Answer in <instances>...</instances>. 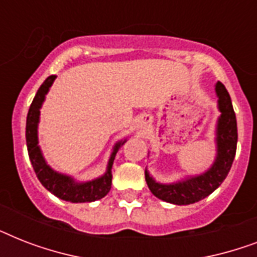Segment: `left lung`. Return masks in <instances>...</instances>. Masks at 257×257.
Instances as JSON below:
<instances>
[{"mask_svg": "<svg viewBox=\"0 0 257 257\" xmlns=\"http://www.w3.org/2000/svg\"><path fill=\"white\" fill-rule=\"evenodd\" d=\"M216 94L219 97L217 108L220 117L216 125V159L211 168L201 175L189 176L187 179L172 184L157 183L145 169V180L153 195L163 201L188 205L207 197L221 185L231 169L237 145V122L231 97L220 81L216 84Z\"/></svg>", "mask_w": 257, "mask_h": 257, "instance_id": "obj_1", "label": "left lung"}]
</instances>
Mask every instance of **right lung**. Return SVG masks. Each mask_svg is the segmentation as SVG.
I'll return each mask as SVG.
<instances>
[{"mask_svg":"<svg viewBox=\"0 0 257 257\" xmlns=\"http://www.w3.org/2000/svg\"><path fill=\"white\" fill-rule=\"evenodd\" d=\"M56 76H49L36 93L33 102L30 105L28 117H26V147L29 153L30 163L33 165V169L37 175L40 183L44 187L57 196L58 199L70 201V203H90L96 200L102 199L104 196L108 195L112 185V165L116 157L118 149L125 144L126 140H121L116 143L113 152L109 157L106 172L101 177H97L90 181L85 183H77L73 177L68 175L58 173L52 169L42 156L41 149L38 145V122H40V109L42 102L45 101L46 93L49 92Z\"/></svg>","mask_w":257,"mask_h":257,"instance_id":"obj_1","label":"right lung"}]
</instances>
